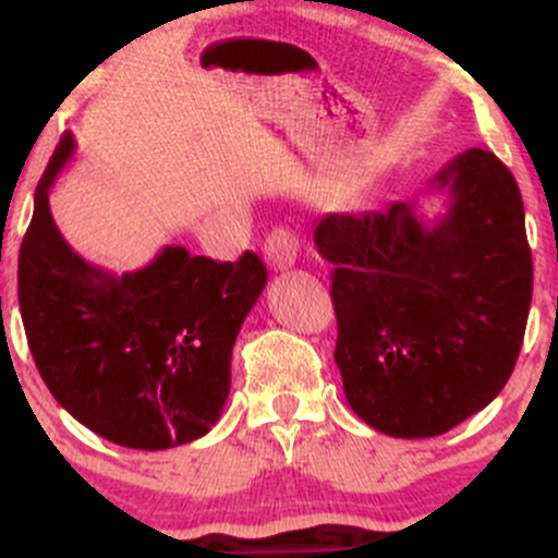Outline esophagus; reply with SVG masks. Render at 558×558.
I'll list each match as a JSON object with an SVG mask.
<instances>
[{
    "label": "esophagus",
    "mask_w": 558,
    "mask_h": 558,
    "mask_svg": "<svg viewBox=\"0 0 558 558\" xmlns=\"http://www.w3.org/2000/svg\"><path fill=\"white\" fill-rule=\"evenodd\" d=\"M265 262L272 270H288V267L296 262L299 252V239L288 228H275L265 241Z\"/></svg>",
    "instance_id": "obj_1"
}]
</instances>
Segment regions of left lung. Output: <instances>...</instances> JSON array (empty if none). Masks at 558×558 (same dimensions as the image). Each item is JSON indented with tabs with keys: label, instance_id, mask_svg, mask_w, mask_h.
Masks as SVG:
<instances>
[{
	"label": "left lung",
	"instance_id": "obj_1",
	"mask_svg": "<svg viewBox=\"0 0 558 558\" xmlns=\"http://www.w3.org/2000/svg\"><path fill=\"white\" fill-rule=\"evenodd\" d=\"M444 217L417 202L328 215L336 364L356 417L393 438H433L501 393L520 356L533 254L522 194L493 151L466 149L435 175Z\"/></svg>",
	"mask_w": 558,
	"mask_h": 558
}]
</instances>
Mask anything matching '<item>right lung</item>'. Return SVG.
<instances>
[{
  "instance_id": "1",
  "label": "right lung",
  "mask_w": 558,
  "mask_h": 558,
  "mask_svg": "<svg viewBox=\"0 0 558 558\" xmlns=\"http://www.w3.org/2000/svg\"><path fill=\"white\" fill-rule=\"evenodd\" d=\"M73 151L65 136L21 243L31 354L57 403L101 438L141 451L191 444L220 420L235 336L265 291V265L252 252L215 262L183 246L123 275L88 265L49 213V189Z\"/></svg>"
}]
</instances>
